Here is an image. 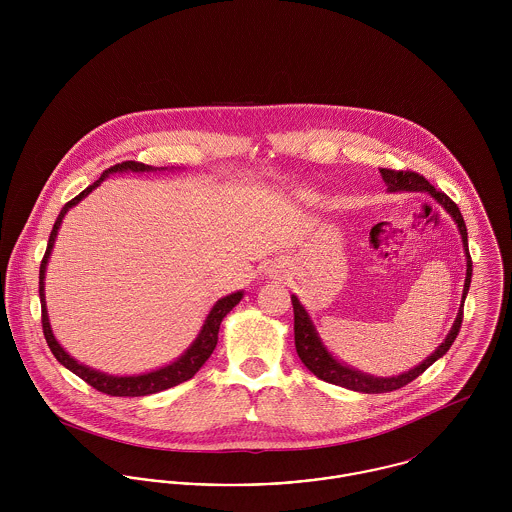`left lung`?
<instances>
[{
  "label": "left lung",
  "instance_id": "left-lung-1",
  "mask_svg": "<svg viewBox=\"0 0 512 512\" xmlns=\"http://www.w3.org/2000/svg\"><path fill=\"white\" fill-rule=\"evenodd\" d=\"M384 183L388 185L390 193H398V191H420V193H428L430 197H434L439 205L451 215V219L455 220L461 240H463V250H465V260H467V274H465V286H463V295H461V307L459 313L453 321L451 331L447 333L445 341L439 345L438 349L422 363V365L402 372L398 376H370L361 370H355L351 366L339 363L329 351L327 347L321 343L315 325L309 317V313L305 311V307L299 303V299L292 295L293 305V333H295V351L301 359V363L307 366L317 378L355 390V392H365V394H380V392H392L398 390L402 386H406L408 382H412L414 378H418L426 368L434 365L438 359H441L449 347L453 345L459 329H461V321H463V303L469 292V284H471V274H473V262L469 256V246H467V228H465V220L461 217L459 207L445 195L438 191L428 179H424L422 175L414 173V171H394V169H380Z\"/></svg>",
  "mask_w": 512,
  "mask_h": 512
}]
</instances>
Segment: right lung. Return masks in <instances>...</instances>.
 Masks as SVG:
<instances>
[{"label":"right lung","mask_w":512,"mask_h":512,"mask_svg":"<svg viewBox=\"0 0 512 512\" xmlns=\"http://www.w3.org/2000/svg\"><path fill=\"white\" fill-rule=\"evenodd\" d=\"M144 173V171H163V167H151L140 161H122L112 165L110 169H106L98 181H94L92 185H88L80 195H76L73 201H69L59 217L53 224L51 236H49V244H47V252L41 260V268H39V297H41V323H43V333L47 339V345L51 349V353L55 355V359L63 366H67L71 372H74L78 378H82L84 382H88L92 388H96L98 392L110 394V396H147V394H155L161 390H167L171 386H177L189 378H193L199 368L207 363V359L213 355L217 341H219V329L222 319L226 317V313H230V309L242 299L244 292L230 293L226 297L219 299L213 309L209 311L197 339L193 341V345L171 365L161 366L157 370L144 372V374H134V376H112L100 370H94L90 366L80 365L78 361H74L73 357L59 345V341L55 339L53 331H51V323H49V315H47V301H45V272H47V262L51 256V250L55 246V238L59 234L61 222L65 219L67 211L73 209L74 205H78L88 193H92V189H96L108 175L112 173Z\"/></svg>","instance_id":"add662e5"}]
</instances>
